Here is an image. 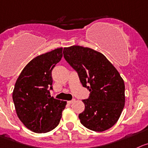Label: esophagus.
Here are the masks:
<instances>
[{
    "label": "esophagus",
    "mask_w": 148,
    "mask_h": 148,
    "mask_svg": "<svg viewBox=\"0 0 148 148\" xmlns=\"http://www.w3.org/2000/svg\"><path fill=\"white\" fill-rule=\"evenodd\" d=\"M74 101H75V99H72L71 101H68V103H69V104H71V103H74Z\"/></svg>",
    "instance_id": "esophagus-1"
}]
</instances>
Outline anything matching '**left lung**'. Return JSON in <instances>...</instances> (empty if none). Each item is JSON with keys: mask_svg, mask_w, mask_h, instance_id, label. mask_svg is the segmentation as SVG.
Instances as JSON below:
<instances>
[{"mask_svg": "<svg viewBox=\"0 0 148 148\" xmlns=\"http://www.w3.org/2000/svg\"><path fill=\"white\" fill-rule=\"evenodd\" d=\"M63 55L77 71L82 86L90 91L89 98L82 100L85 110L79 114L81 123L94 132L112 127L125 101V84L118 70L103 54L89 47H64Z\"/></svg>", "mask_w": 148, "mask_h": 148, "instance_id": "8db88e82", "label": "left lung"}]
</instances>
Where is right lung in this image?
Wrapping results in <instances>:
<instances>
[{
	"label": "right lung",
	"mask_w": 148,
	"mask_h": 148,
	"mask_svg": "<svg viewBox=\"0 0 148 148\" xmlns=\"http://www.w3.org/2000/svg\"><path fill=\"white\" fill-rule=\"evenodd\" d=\"M57 48L30 60L17 78L12 98L19 119L35 133H47L57 126L66 101L49 95L52 89V71L63 57Z\"/></svg>",
	"instance_id": "obj_1"
}]
</instances>
